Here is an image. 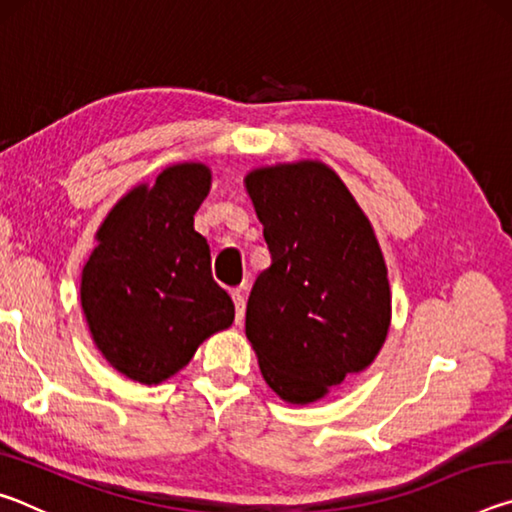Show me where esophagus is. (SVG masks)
Returning a JSON list of instances; mask_svg holds the SVG:
<instances>
[{
    "label": "esophagus",
    "instance_id": "1",
    "mask_svg": "<svg viewBox=\"0 0 512 512\" xmlns=\"http://www.w3.org/2000/svg\"><path fill=\"white\" fill-rule=\"evenodd\" d=\"M232 302H235L237 323H241V320H244V314H246V296H244V289H235V291H232Z\"/></svg>",
    "mask_w": 512,
    "mask_h": 512
}]
</instances>
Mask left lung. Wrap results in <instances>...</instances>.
I'll return each instance as SVG.
<instances>
[{"mask_svg":"<svg viewBox=\"0 0 512 512\" xmlns=\"http://www.w3.org/2000/svg\"><path fill=\"white\" fill-rule=\"evenodd\" d=\"M271 266L246 307V336L277 397L305 406L366 370L391 327L375 230L332 167L280 162L246 173Z\"/></svg>","mask_w":512,"mask_h":512,"instance_id":"1","label":"left lung"}]
</instances>
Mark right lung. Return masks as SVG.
<instances>
[{
	"mask_svg": "<svg viewBox=\"0 0 512 512\" xmlns=\"http://www.w3.org/2000/svg\"><path fill=\"white\" fill-rule=\"evenodd\" d=\"M210 187L207 164H171L153 185L121 196L94 235L81 273L83 316L103 359L140 384L176 375L235 320L212 280L210 246L194 230Z\"/></svg>",
	"mask_w": 512,
	"mask_h": 512,
	"instance_id": "1",
	"label": "right lung"
}]
</instances>
